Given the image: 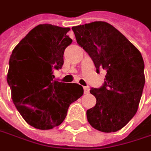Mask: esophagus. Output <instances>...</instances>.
<instances>
[{
    "instance_id": "1",
    "label": "esophagus",
    "mask_w": 151,
    "mask_h": 151,
    "mask_svg": "<svg viewBox=\"0 0 151 151\" xmlns=\"http://www.w3.org/2000/svg\"><path fill=\"white\" fill-rule=\"evenodd\" d=\"M83 91H84V94H88L89 93V88L88 86H84L83 87Z\"/></svg>"
}]
</instances>
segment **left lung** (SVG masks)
<instances>
[{
    "label": "left lung",
    "instance_id": "8db88e82",
    "mask_svg": "<svg viewBox=\"0 0 151 151\" xmlns=\"http://www.w3.org/2000/svg\"><path fill=\"white\" fill-rule=\"evenodd\" d=\"M72 29L96 72H106L101 87L90 89L96 104L86 111L88 122L99 131L116 132L134 117L139 107L145 83L142 55L108 23L93 22Z\"/></svg>",
    "mask_w": 151,
    "mask_h": 151
}]
</instances>
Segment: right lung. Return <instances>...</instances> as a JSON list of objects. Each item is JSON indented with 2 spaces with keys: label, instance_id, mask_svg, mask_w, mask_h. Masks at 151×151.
<instances>
[{
  "label": "right lung",
  "instance_id": "obj_1",
  "mask_svg": "<svg viewBox=\"0 0 151 151\" xmlns=\"http://www.w3.org/2000/svg\"><path fill=\"white\" fill-rule=\"evenodd\" d=\"M70 29L40 24L17 44L9 60L7 83L12 99L23 118L34 128L59 126L69 106L80 98L78 83L54 80L53 72L63 68L64 50L73 40Z\"/></svg>",
  "mask_w": 151,
  "mask_h": 151
}]
</instances>
